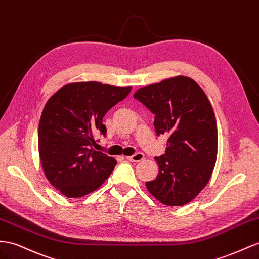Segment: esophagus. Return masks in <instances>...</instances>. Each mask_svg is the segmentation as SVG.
I'll return each instance as SVG.
<instances>
[{"label":"esophagus","instance_id":"1","mask_svg":"<svg viewBox=\"0 0 259 259\" xmlns=\"http://www.w3.org/2000/svg\"><path fill=\"white\" fill-rule=\"evenodd\" d=\"M144 158H145V156L143 152H137V153H135V155L126 157L128 161H132V162H139V161H142Z\"/></svg>","mask_w":259,"mask_h":259}]
</instances>
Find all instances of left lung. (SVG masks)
Instances as JSON below:
<instances>
[{
    "label": "left lung",
    "instance_id": "obj_1",
    "mask_svg": "<svg viewBox=\"0 0 259 259\" xmlns=\"http://www.w3.org/2000/svg\"><path fill=\"white\" fill-rule=\"evenodd\" d=\"M134 98L155 114L156 134L167 136L165 153L155 158L159 173L146 182L147 190L163 205H186L207 185L214 169L218 131L211 104L186 76L145 86Z\"/></svg>",
    "mask_w": 259,
    "mask_h": 259
}]
</instances>
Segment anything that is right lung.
<instances>
[{"instance_id":"obj_1","label":"right lung","mask_w":259,"mask_h":259,"mask_svg":"<svg viewBox=\"0 0 259 259\" xmlns=\"http://www.w3.org/2000/svg\"><path fill=\"white\" fill-rule=\"evenodd\" d=\"M98 81L60 88L44 108L38 128L39 156L48 181L68 198L99 188L116 160L94 149L96 135L107 134L103 116L131 93Z\"/></svg>"}]
</instances>
